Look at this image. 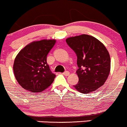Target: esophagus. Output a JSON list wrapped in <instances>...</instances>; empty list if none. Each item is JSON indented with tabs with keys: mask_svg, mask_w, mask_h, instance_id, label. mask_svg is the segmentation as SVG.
Returning <instances> with one entry per match:
<instances>
[{
	"mask_svg": "<svg viewBox=\"0 0 127 127\" xmlns=\"http://www.w3.org/2000/svg\"><path fill=\"white\" fill-rule=\"evenodd\" d=\"M63 74L64 76H69V71H65L64 73H63Z\"/></svg>",
	"mask_w": 127,
	"mask_h": 127,
	"instance_id": "1",
	"label": "esophagus"
}]
</instances>
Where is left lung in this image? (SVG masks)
Instances as JSON below:
<instances>
[{"mask_svg":"<svg viewBox=\"0 0 127 127\" xmlns=\"http://www.w3.org/2000/svg\"><path fill=\"white\" fill-rule=\"evenodd\" d=\"M66 41L77 56L79 81L74 87L82 93L95 92L104 85L110 74L111 60L106 47L87 34L70 37Z\"/></svg>","mask_w":127,"mask_h":127,"instance_id":"left-lung-1","label":"left lung"}]
</instances>
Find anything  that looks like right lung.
<instances>
[{
  "mask_svg": "<svg viewBox=\"0 0 127 127\" xmlns=\"http://www.w3.org/2000/svg\"><path fill=\"white\" fill-rule=\"evenodd\" d=\"M55 43V39L33 41L16 56L13 65L14 74L24 89L39 93L53 83L56 75L47 64V55Z\"/></svg>",
  "mask_w": 127,
  "mask_h": 127,
  "instance_id": "obj_1",
  "label": "right lung"
}]
</instances>
